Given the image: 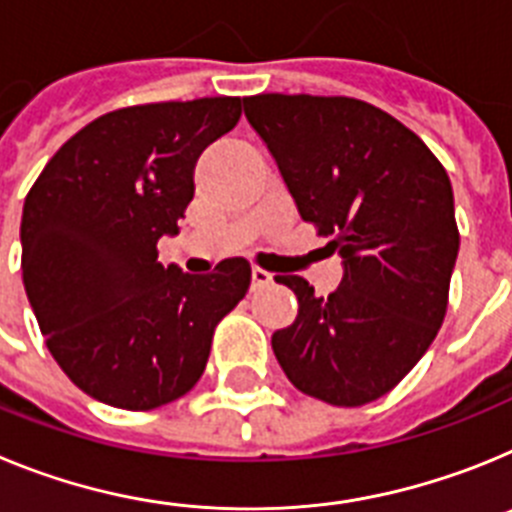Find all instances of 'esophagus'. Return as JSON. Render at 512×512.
<instances>
[{
	"mask_svg": "<svg viewBox=\"0 0 512 512\" xmlns=\"http://www.w3.org/2000/svg\"><path fill=\"white\" fill-rule=\"evenodd\" d=\"M271 282V274L269 271H264V269H259V266H253L251 269V287L256 289V287H264V284H269Z\"/></svg>",
	"mask_w": 512,
	"mask_h": 512,
	"instance_id": "esophagus-1",
	"label": "esophagus"
}]
</instances>
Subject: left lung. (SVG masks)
Masks as SVG:
<instances>
[{"label":"left lung","instance_id":"left-lung-1","mask_svg":"<svg viewBox=\"0 0 512 512\" xmlns=\"http://www.w3.org/2000/svg\"><path fill=\"white\" fill-rule=\"evenodd\" d=\"M243 110L302 220L343 259L328 297L277 277L300 310L271 336L274 356L305 395L366 405L418 364L446 315L459 253L449 174L413 130L361 99L256 94Z\"/></svg>","mask_w":512,"mask_h":512}]
</instances>
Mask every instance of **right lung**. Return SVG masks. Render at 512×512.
Masks as SVG:
<instances>
[{
  "mask_svg": "<svg viewBox=\"0 0 512 512\" xmlns=\"http://www.w3.org/2000/svg\"><path fill=\"white\" fill-rule=\"evenodd\" d=\"M241 117L238 97L138 104L81 128L22 207V282L45 346L94 400L153 410L202 377L215 325L251 266L192 277L158 261L194 197V164Z\"/></svg>",
  "mask_w": 512,
  "mask_h": 512,
  "instance_id": "right-lung-1",
  "label": "right lung"
}]
</instances>
